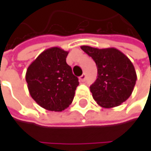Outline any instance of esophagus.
<instances>
[{
	"label": "esophagus",
	"instance_id": "34e87169",
	"mask_svg": "<svg viewBox=\"0 0 151 151\" xmlns=\"http://www.w3.org/2000/svg\"><path fill=\"white\" fill-rule=\"evenodd\" d=\"M79 80H80L81 82H84V81L86 80V74H85V73L82 74V75L79 77Z\"/></svg>",
	"mask_w": 151,
	"mask_h": 151
}]
</instances>
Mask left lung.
<instances>
[{
    "mask_svg": "<svg viewBox=\"0 0 151 151\" xmlns=\"http://www.w3.org/2000/svg\"><path fill=\"white\" fill-rule=\"evenodd\" d=\"M94 60L98 77L90 86L93 100L105 108L120 106L131 95L136 85V73L129 58L115 48L80 47Z\"/></svg>",
    "mask_w": 151,
    "mask_h": 151,
    "instance_id": "left-lung-1",
    "label": "left lung"
}]
</instances>
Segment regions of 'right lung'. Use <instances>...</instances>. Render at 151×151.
<instances>
[{
	"instance_id": "1",
	"label": "right lung",
	"mask_w": 151,
	"mask_h": 151,
	"mask_svg": "<svg viewBox=\"0 0 151 151\" xmlns=\"http://www.w3.org/2000/svg\"><path fill=\"white\" fill-rule=\"evenodd\" d=\"M68 51L59 47L44 50L28 67L26 82L32 99L44 108L60 112L73 101L78 79L66 63Z\"/></svg>"
}]
</instances>
